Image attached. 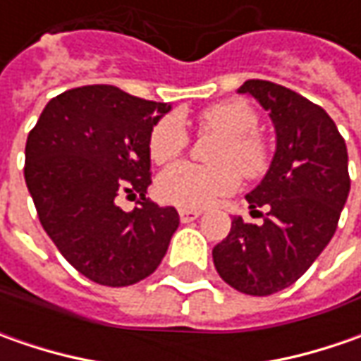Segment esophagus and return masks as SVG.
<instances>
[{
  "label": "esophagus",
  "instance_id": "esophagus-1",
  "mask_svg": "<svg viewBox=\"0 0 361 361\" xmlns=\"http://www.w3.org/2000/svg\"><path fill=\"white\" fill-rule=\"evenodd\" d=\"M178 216H180V223H192V221H197L201 213L199 211H188V209H180L178 211Z\"/></svg>",
  "mask_w": 361,
  "mask_h": 361
}]
</instances>
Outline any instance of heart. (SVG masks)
<instances>
[{
	"instance_id": "heart-1",
	"label": "heart",
	"mask_w": 361,
	"mask_h": 361,
	"mask_svg": "<svg viewBox=\"0 0 361 361\" xmlns=\"http://www.w3.org/2000/svg\"><path fill=\"white\" fill-rule=\"evenodd\" d=\"M201 130L221 136L213 152L215 166L178 162L159 176L160 199L180 209H207L235 192L241 172L245 178H259L269 169V148L257 134L259 114L245 100H227L201 112ZM188 146V130L178 114L160 118L148 138V152L154 162L176 159Z\"/></svg>"
}]
</instances>
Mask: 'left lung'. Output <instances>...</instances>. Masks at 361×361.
<instances>
[{
	"instance_id": "1",
	"label": "left lung",
	"mask_w": 361,
	"mask_h": 361,
	"mask_svg": "<svg viewBox=\"0 0 361 361\" xmlns=\"http://www.w3.org/2000/svg\"><path fill=\"white\" fill-rule=\"evenodd\" d=\"M269 112L277 146L263 180L245 199L267 204L263 225L233 219L231 233L213 249L216 273L247 295H271L295 283L338 229L350 195L348 148L322 106L267 80H247Z\"/></svg>"
}]
</instances>
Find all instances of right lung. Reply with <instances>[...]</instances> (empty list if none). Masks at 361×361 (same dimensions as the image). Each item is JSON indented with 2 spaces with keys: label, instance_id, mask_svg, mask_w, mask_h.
I'll return each instance as SVG.
<instances>
[{
  "label": "right lung",
  "instance_id": "add662e5",
  "mask_svg": "<svg viewBox=\"0 0 361 361\" xmlns=\"http://www.w3.org/2000/svg\"><path fill=\"white\" fill-rule=\"evenodd\" d=\"M171 104L94 84L51 98L25 142V185L39 223L94 283L126 287L160 265L178 227L174 207L148 201V138ZM138 192L122 212L114 199Z\"/></svg>",
  "mask_w": 361,
  "mask_h": 361
}]
</instances>
